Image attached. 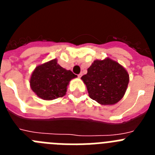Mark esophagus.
<instances>
[{
	"instance_id": "34e87169",
	"label": "esophagus",
	"mask_w": 155,
	"mask_h": 155,
	"mask_svg": "<svg viewBox=\"0 0 155 155\" xmlns=\"http://www.w3.org/2000/svg\"><path fill=\"white\" fill-rule=\"evenodd\" d=\"M82 75H83V74H82V73L79 74H78V78H81V77H82Z\"/></svg>"
}]
</instances>
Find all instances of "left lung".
Segmentation results:
<instances>
[{"instance_id": "1", "label": "left lung", "mask_w": 155, "mask_h": 155, "mask_svg": "<svg viewBox=\"0 0 155 155\" xmlns=\"http://www.w3.org/2000/svg\"><path fill=\"white\" fill-rule=\"evenodd\" d=\"M91 99L101 105H114L123 98L129 84L127 70L112 59L95 60L81 77Z\"/></svg>"}]
</instances>
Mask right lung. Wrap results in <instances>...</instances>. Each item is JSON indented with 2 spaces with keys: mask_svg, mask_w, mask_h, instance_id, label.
I'll use <instances>...</instances> for the list:
<instances>
[{
  "mask_svg": "<svg viewBox=\"0 0 155 155\" xmlns=\"http://www.w3.org/2000/svg\"><path fill=\"white\" fill-rule=\"evenodd\" d=\"M77 77L53 59L35 68L30 78V87L39 98L53 100L64 96L69 82Z\"/></svg>",
  "mask_w": 155,
  "mask_h": 155,
  "instance_id": "obj_1",
  "label": "right lung"
}]
</instances>
